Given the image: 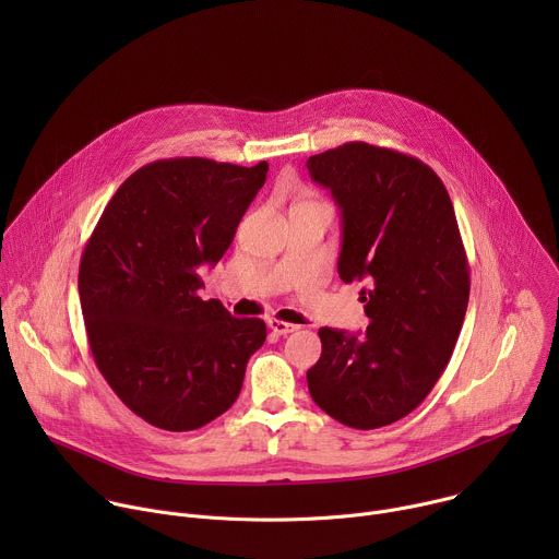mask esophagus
I'll return each mask as SVG.
<instances>
[{
    "mask_svg": "<svg viewBox=\"0 0 559 559\" xmlns=\"http://www.w3.org/2000/svg\"><path fill=\"white\" fill-rule=\"evenodd\" d=\"M267 325H270V330H272L274 334H278V336H287V334H292V332H296V330H298V325H292V323L278 321V318H270Z\"/></svg>",
    "mask_w": 559,
    "mask_h": 559,
    "instance_id": "obj_1",
    "label": "esophagus"
}]
</instances>
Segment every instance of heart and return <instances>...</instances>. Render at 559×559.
<instances>
[{
  "label": "heart",
  "instance_id": "1",
  "mask_svg": "<svg viewBox=\"0 0 559 559\" xmlns=\"http://www.w3.org/2000/svg\"><path fill=\"white\" fill-rule=\"evenodd\" d=\"M309 203H323V201H311V199H307V201H300L298 205H309Z\"/></svg>",
  "mask_w": 559,
  "mask_h": 559
}]
</instances>
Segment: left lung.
I'll use <instances>...</instances> for the list:
<instances>
[{
  "instance_id": "8db88e82",
  "label": "left lung",
  "mask_w": 559,
  "mask_h": 559,
  "mask_svg": "<svg viewBox=\"0 0 559 559\" xmlns=\"http://www.w3.org/2000/svg\"><path fill=\"white\" fill-rule=\"evenodd\" d=\"M343 214L338 274L360 281L362 336L323 328L307 371L313 403L352 429L412 414L442 376L468 305V261L453 203L420 158L349 141L307 158Z\"/></svg>"
}]
</instances>
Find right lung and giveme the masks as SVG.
Returning a JSON list of instances; mask_svg holds the SVG:
<instances>
[{
    "label": "right lung",
    "mask_w": 559,
    "mask_h": 559,
    "mask_svg": "<svg viewBox=\"0 0 559 559\" xmlns=\"http://www.w3.org/2000/svg\"><path fill=\"white\" fill-rule=\"evenodd\" d=\"M267 168L158 158L119 186L88 238L79 298L95 365L152 427L192 431L225 414L267 338L261 318L197 294L201 265L227 252Z\"/></svg>",
    "instance_id": "add662e5"
}]
</instances>
